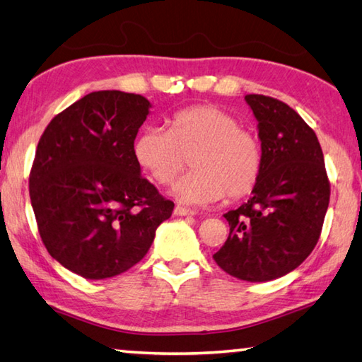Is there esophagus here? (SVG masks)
<instances>
[{
    "mask_svg": "<svg viewBox=\"0 0 362 362\" xmlns=\"http://www.w3.org/2000/svg\"><path fill=\"white\" fill-rule=\"evenodd\" d=\"M174 214H175V216H182V217H185V216H196V211H193V209H187V207H183V206H175Z\"/></svg>",
    "mask_w": 362,
    "mask_h": 362,
    "instance_id": "esophagus-1",
    "label": "esophagus"
}]
</instances>
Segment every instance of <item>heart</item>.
Masks as SVG:
<instances>
[{
  "label": "heart",
  "instance_id": "1",
  "mask_svg": "<svg viewBox=\"0 0 362 362\" xmlns=\"http://www.w3.org/2000/svg\"><path fill=\"white\" fill-rule=\"evenodd\" d=\"M134 150L140 166L164 187L174 183L189 158L194 169L175 187V194L189 204L216 203L225 194L241 198L262 170L259 139L214 105L179 110L169 118L168 131L146 127Z\"/></svg>",
  "mask_w": 362,
  "mask_h": 362
}]
</instances>
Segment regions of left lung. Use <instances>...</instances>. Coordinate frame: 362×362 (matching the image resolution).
I'll return each mask as SVG.
<instances>
[{"label": "left lung", "mask_w": 362, "mask_h": 362, "mask_svg": "<svg viewBox=\"0 0 362 362\" xmlns=\"http://www.w3.org/2000/svg\"><path fill=\"white\" fill-rule=\"evenodd\" d=\"M246 100L259 121L262 170L247 203L225 214L230 235L214 260L231 276L262 283L296 269L315 249L330 182L320 140L296 110L262 94Z\"/></svg>", "instance_id": "obj_1"}]
</instances>
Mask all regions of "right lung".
Returning a JSON list of instances; mask_svg holds the SVG:
<instances>
[{"instance_id": "1", "label": "right lung", "mask_w": 362, "mask_h": 362, "mask_svg": "<svg viewBox=\"0 0 362 362\" xmlns=\"http://www.w3.org/2000/svg\"><path fill=\"white\" fill-rule=\"evenodd\" d=\"M150 107L139 94L90 93L54 116L36 146L28 183L41 241L86 279L139 263L174 211L134 150Z\"/></svg>"}]
</instances>
